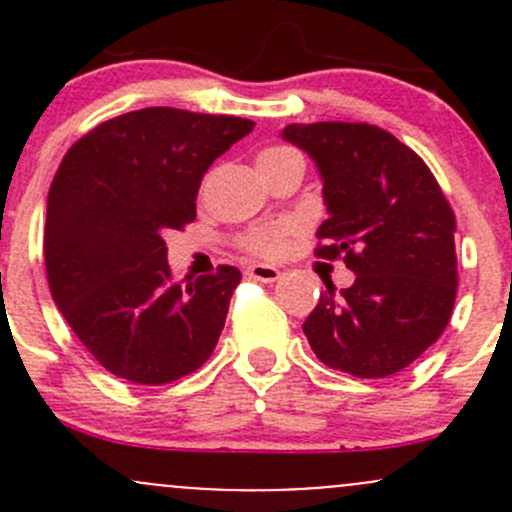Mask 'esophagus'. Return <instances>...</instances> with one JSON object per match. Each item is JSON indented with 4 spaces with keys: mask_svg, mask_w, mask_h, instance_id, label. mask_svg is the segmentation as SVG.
Instances as JSON below:
<instances>
[{
    "mask_svg": "<svg viewBox=\"0 0 512 512\" xmlns=\"http://www.w3.org/2000/svg\"><path fill=\"white\" fill-rule=\"evenodd\" d=\"M282 272L277 270V267L272 265H265V262H255V265L247 267V277H252V280L257 282H277L280 280Z\"/></svg>",
    "mask_w": 512,
    "mask_h": 512,
    "instance_id": "esophagus-1",
    "label": "esophagus"
}]
</instances>
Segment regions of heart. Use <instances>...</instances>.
<instances>
[{
	"label": "heart",
	"instance_id": "1",
	"mask_svg": "<svg viewBox=\"0 0 512 512\" xmlns=\"http://www.w3.org/2000/svg\"><path fill=\"white\" fill-rule=\"evenodd\" d=\"M285 153H292V151H289V148H267V151L260 153V160L285 156ZM289 230H292V223H275V225L257 227V230H252L250 235L245 237V247L252 252H260V255H275V252H280L282 240H285Z\"/></svg>",
	"mask_w": 512,
	"mask_h": 512
}]
</instances>
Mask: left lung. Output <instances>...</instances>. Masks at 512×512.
Returning a JSON list of instances; mask_svg holds the SVG:
<instances>
[{
  "instance_id": "left-lung-1",
  "label": "left lung",
  "mask_w": 512,
  "mask_h": 512,
  "mask_svg": "<svg viewBox=\"0 0 512 512\" xmlns=\"http://www.w3.org/2000/svg\"><path fill=\"white\" fill-rule=\"evenodd\" d=\"M282 138L317 165L324 260L356 280L327 292L302 324L312 352L359 379L406 369L446 329L456 302V218L409 146L369 123H289Z\"/></svg>"
}]
</instances>
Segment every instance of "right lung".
<instances>
[{"label":"right lung","mask_w":512,"mask_h":512,"mask_svg":"<svg viewBox=\"0 0 512 512\" xmlns=\"http://www.w3.org/2000/svg\"><path fill=\"white\" fill-rule=\"evenodd\" d=\"M252 128L247 118L141 108L96 126L61 160L46 200L51 297L111 374L170 384L213 354L240 270L178 285L163 235L193 223L203 175Z\"/></svg>","instance_id":"add662e5"}]
</instances>
